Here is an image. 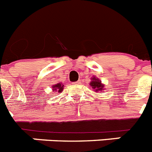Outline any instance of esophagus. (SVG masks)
<instances>
[{"instance_id": "34e87169", "label": "esophagus", "mask_w": 152, "mask_h": 152, "mask_svg": "<svg viewBox=\"0 0 152 152\" xmlns=\"http://www.w3.org/2000/svg\"><path fill=\"white\" fill-rule=\"evenodd\" d=\"M72 84H73V85H80V84H81V81H75V82H73Z\"/></svg>"}]
</instances>
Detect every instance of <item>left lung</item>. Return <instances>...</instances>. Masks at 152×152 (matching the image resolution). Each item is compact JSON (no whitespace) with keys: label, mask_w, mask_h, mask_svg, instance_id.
<instances>
[{"label":"left lung","mask_w":152,"mask_h":152,"mask_svg":"<svg viewBox=\"0 0 152 152\" xmlns=\"http://www.w3.org/2000/svg\"><path fill=\"white\" fill-rule=\"evenodd\" d=\"M90 85L96 92L102 91L104 89V85L102 84V81L95 77H91V81L90 82Z\"/></svg>","instance_id":"1"}]
</instances>
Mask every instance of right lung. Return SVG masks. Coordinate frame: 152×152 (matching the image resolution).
<instances>
[{
	"label": "right lung",
	"instance_id": "obj_1",
	"mask_svg": "<svg viewBox=\"0 0 152 152\" xmlns=\"http://www.w3.org/2000/svg\"><path fill=\"white\" fill-rule=\"evenodd\" d=\"M52 88H53V91H54V93H57V92L61 93L64 89V85H62L61 83H58V84L53 85Z\"/></svg>",
	"mask_w": 152,
	"mask_h": 152
}]
</instances>
